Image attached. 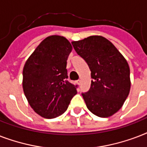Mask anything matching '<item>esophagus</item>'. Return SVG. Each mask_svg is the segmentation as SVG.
I'll use <instances>...</instances> for the list:
<instances>
[{"mask_svg": "<svg viewBox=\"0 0 147 147\" xmlns=\"http://www.w3.org/2000/svg\"><path fill=\"white\" fill-rule=\"evenodd\" d=\"M77 83H78V85H81V81L78 80V81H77Z\"/></svg>", "mask_w": 147, "mask_h": 147, "instance_id": "34e87169", "label": "esophagus"}]
</instances>
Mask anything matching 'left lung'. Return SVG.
Returning a JSON list of instances; mask_svg holds the SVG:
<instances>
[{
  "label": "left lung",
  "instance_id": "8db88e82",
  "mask_svg": "<svg viewBox=\"0 0 147 147\" xmlns=\"http://www.w3.org/2000/svg\"><path fill=\"white\" fill-rule=\"evenodd\" d=\"M71 44L87 62L93 78L89 91L82 94L88 109L100 117L112 116L121 109L130 92L127 60L101 36H91Z\"/></svg>",
  "mask_w": 147,
  "mask_h": 147
}]
</instances>
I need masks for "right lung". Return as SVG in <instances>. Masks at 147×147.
<instances>
[{
    "instance_id": "obj_1",
    "label": "right lung",
    "mask_w": 147,
    "mask_h": 147,
    "mask_svg": "<svg viewBox=\"0 0 147 147\" xmlns=\"http://www.w3.org/2000/svg\"><path fill=\"white\" fill-rule=\"evenodd\" d=\"M71 50L66 38L49 36L40 42L24 65V94L33 111L44 118L63 114L77 94V85L66 80L67 59Z\"/></svg>"
}]
</instances>
